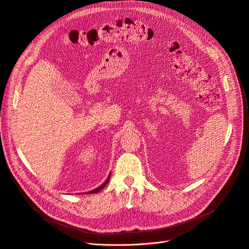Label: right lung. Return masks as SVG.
Wrapping results in <instances>:
<instances>
[{
  "label": "right lung",
  "mask_w": 249,
  "mask_h": 249,
  "mask_svg": "<svg viewBox=\"0 0 249 249\" xmlns=\"http://www.w3.org/2000/svg\"><path fill=\"white\" fill-rule=\"evenodd\" d=\"M109 177H110V174L108 175V177H107V179L106 180V182L104 183V184H102L101 186H99L98 188H96L95 190H92V191H90L89 193H97V192H99L100 191V190H102V189H104L105 187H106V185L108 183V181H109Z\"/></svg>",
  "instance_id": "1"
}]
</instances>
